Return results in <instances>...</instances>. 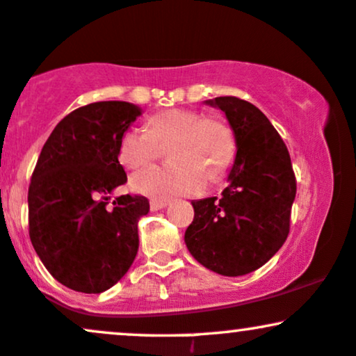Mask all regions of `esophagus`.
Here are the masks:
<instances>
[{"mask_svg": "<svg viewBox=\"0 0 356 356\" xmlns=\"http://www.w3.org/2000/svg\"><path fill=\"white\" fill-rule=\"evenodd\" d=\"M167 204H169V201H165V199H152V201H150V209L152 211L164 209Z\"/></svg>", "mask_w": 356, "mask_h": 356, "instance_id": "obj_1", "label": "esophagus"}]
</instances>
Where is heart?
Returning a JSON list of instances; mask_svg holds the SVG:
<instances>
[{"mask_svg":"<svg viewBox=\"0 0 356 356\" xmlns=\"http://www.w3.org/2000/svg\"><path fill=\"white\" fill-rule=\"evenodd\" d=\"M149 130H125L117 157L125 169L149 165L170 144L172 164L149 167L134 174L132 187L155 199L197 194L207 182L218 184L229 174L238 152L234 129L222 117H204L194 108H167L147 120Z\"/></svg>","mask_w":356,"mask_h":356,"instance_id":"1","label":"heart"}]
</instances>
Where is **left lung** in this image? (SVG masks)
Instances as JSON below:
<instances>
[{"label": "left lung", "mask_w": 356, "mask_h": 356, "mask_svg": "<svg viewBox=\"0 0 356 356\" xmlns=\"http://www.w3.org/2000/svg\"><path fill=\"white\" fill-rule=\"evenodd\" d=\"M207 104L226 113L238 154L222 195L192 202L194 220L184 239L202 266L243 276L268 263L288 238L295 170L288 147L259 108L238 97Z\"/></svg>", "instance_id": "8db88e82"}]
</instances>
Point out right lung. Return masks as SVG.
Segmentation results:
<instances>
[{"mask_svg":"<svg viewBox=\"0 0 356 356\" xmlns=\"http://www.w3.org/2000/svg\"><path fill=\"white\" fill-rule=\"evenodd\" d=\"M140 115L129 102H95L61 118L44 142L28 189V227L50 275L80 293H102L129 271L138 251L144 195L108 194L127 174L122 134Z\"/></svg>","mask_w":356,"mask_h":356,"instance_id":"add662e5","label":"right lung"}]
</instances>
